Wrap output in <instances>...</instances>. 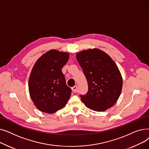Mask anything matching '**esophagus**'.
<instances>
[{"label":"esophagus","mask_w":149,"mask_h":149,"mask_svg":"<svg viewBox=\"0 0 149 149\" xmlns=\"http://www.w3.org/2000/svg\"><path fill=\"white\" fill-rule=\"evenodd\" d=\"M77 86H73L72 88V90L74 92H77Z\"/></svg>","instance_id":"obj_1"}]
</instances>
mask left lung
I'll return each mask as SVG.
<instances>
[{
    "label": "left lung",
    "mask_w": 149,
    "mask_h": 149,
    "mask_svg": "<svg viewBox=\"0 0 149 149\" xmlns=\"http://www.w3.org/2000/svg\"><path fill=\"white\" fill-rule=\"evenodd\" d=\"M76 57L88 84L86 94L80 95L83 103L97 112L113 106L123 87L121 73L113 60L98 49L81 51L77 54Z\"/></svg>",
    "instance_id": "left-lung-1"
}]
</instances>
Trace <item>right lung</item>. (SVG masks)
<instances>
[{
	"mask_svg": "<svg viewBox=\"0 0 149 149\" xmlns=\"http://www.w3.org/2000/svg\"><path fill=\"white\" fill-rule=\"evenodd\" d=\"M66 52L51 50L35 63L29 79V91L36 107L52 113L63 107L71 94L61 69L68 61Z\"/></svg>",
	"mask_w": 149,
	"mask_h": 149,
	"instance_id": "right-lung-1",
	"label": "right lung"
}]
</instances>
